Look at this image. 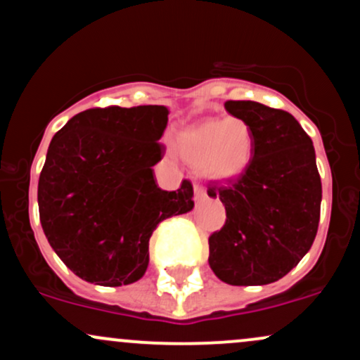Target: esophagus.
Masks as SVG:
<instances>
[{
  "mask_svg": "<svg viewBox=\"0 0 360 360\" xmlns=\"http://www.w3.org/2000/svg\"><path fill=\"white\" fill-rule=\"evenodd\" d=\"M205 198H207V191H205V188L201 186V184H195V200L201 201Z\"/></svg>",
  "mask_w": 360,
  "mask_h": 360,
  "instance_id": "1",
  "label": "esophagus"
}]
</instances>
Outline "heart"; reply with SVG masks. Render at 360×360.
Returning a JSON list of instances; mask_svg holds the SVG:
<instances>
[{
    "label": "heart",
    "instance_id": "1",
    "mask_svg": "<svg viewBox=\"0 0 360 360\" xmlns=\"http://www.w3.org/2000/svg\"><path fill=\"white\" fill-rule=\"evenodd\" d=\"M176 147L189 164L200 165L212 179H238L255 155V135L240 117H225L193 124L177 136Z\"/></svg>",
    "mask_w": 360,
    "mask_h": 360
}]
</instances>
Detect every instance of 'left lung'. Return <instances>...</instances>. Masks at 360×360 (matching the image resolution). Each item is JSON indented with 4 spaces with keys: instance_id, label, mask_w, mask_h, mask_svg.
Wrapping results in <instances>:
<instances>
[{
    "instance_id": "obj_1",
    "label": "left lung",
    "mask_w": 360,
    "mask_h": 360,
    "mask_svg": "<svg viewBox=\"0 0 360 360\" xmlns=\"http://www.w3.org/2000/svg\"><path fill=\"white\" fill-rule=\"evenodd\" d=\"M224 105L251 126L255 155L238 179L208 184V196H219L227 215L208 238V263L229 285H266L289 274L314 243L321 210L314 147L287 110L252 101Z\"/></svg>"
}]
</instances>
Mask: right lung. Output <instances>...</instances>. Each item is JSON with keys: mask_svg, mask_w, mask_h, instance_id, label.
Listing matches in <instances>:
<instances>
[{"mask_svg": "<svg viewBox=\"0 0 360 360\" xmlns=\"http://www.w3.org/2000/svg\"><path fill=\"white\" fill-rule=\"evenodd\" d=\"M167 114L164 105L86 109L51 140L39 217L51 248L82 280L104 287L140 280L157 225L195 207L191 181L164 191L153 179Z\"/></svg>", "mask_w": 360, "mask_h": 360, "instance_id": "right-lung-1", "label": "right lung"}]
</instances>
